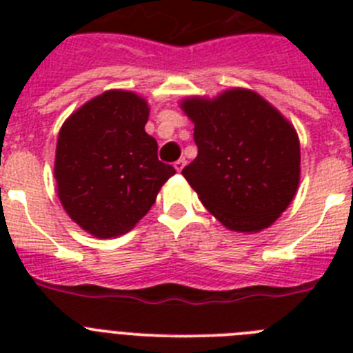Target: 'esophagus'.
<instances>
[{"label":"esophagus","instance_id":"34e87169","mask_svg":"<svg viewBox=\"0 0 353 353\" xmlns=\"http://www.w3.org/2000/svg\"><path fill=\"white\" fill-rule=\"evenodd\" d=\"M173 166H174V170H176L180 173V171L183 170V166H185V159H179V161L174 162Z\"/></svg>","mask_w":353,"mask_h":353}]
</instances>
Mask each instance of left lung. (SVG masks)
Here are the masks:
<instances>
[{
	"label": "left lung",
	"instance_id": "8db88e82",
	"mask_svg": "<svg viewBox=\"0 0 353 353\" xmlns=\"http://www.w3.org/2000/svg\"><path fill=\"white\" fill-rule=\"evenodd\" d=\"M198 157L182 170L201 203L235 232H260L285 212L301 176L297 132L249 90L187 99Z\"/></svg>",
	"mask_w": 353,
	"mask_h": 353
}]
</instances>
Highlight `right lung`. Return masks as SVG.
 Wrapping results in <instances>:
<instances>
[{
	"label": "right lung",
	"mask_w": 353,
	"mask_h": 353,
	"mask_svg": "<svg viewBox=\"0 0 353 353\" xmlns=\"http://www.w3.org/2000/svg\"><path fill=\"white\" fill-rule=\"evenodd\" d=\"M148 105L111 90L86 102L63 123L56 145L58 196L83 230L99 239L129 232L176 171L159 161L145 132Z\"/></svg>",
	"instance_id": "add662e5"
}]
</instances>
